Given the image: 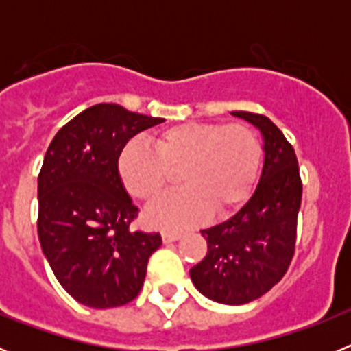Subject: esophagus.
<instances>
[{
  "instance_id": "1",
  "label": "esophagus",
  "mask_w": 351,
  "mask_h": 351,
  "mask_svg": "<svg viewBox=\"0 0 351 351\" xmlns=\"http://www.w3.org/2000/svg\"><path fill=\"white\" fill-rule=\"evenodd\" d=\"M161 239H163V243L165 244L176 243V241L181 239V234H178V232H163V234H161Z\"/></svg>"
}]
</instances>
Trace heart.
<instances>
[{
	"mask_svg": "<svg viewBox=\"0 0 351 351\" xmlns=\"http://www.w3.org/2000/svg\"><path fill=\"white\" fill-rule=\"evenodd\" d=\"M153 151L130 142L119 154L117 172L137 200L149 202L179 172L181 191L165 195L145 210V223L179 232L214 214L232 213L253 191L262 161V144L244 123H182L154 133Z\"/></svg>",
	"mask_w": 351,
	"mask_h": 351,
	"instance_id": "b5f03b06",
	"label": "heart"
}]
</instances>
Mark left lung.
Segmentation results:
<instances>
[{
	"label": "left lung",
	"mask_w": 351,
	"mask_h": 351,
	"mask_svg": "<svg viewBox=\"0 0 351 351\" xmlns=\"http://www.w3.org/2000/svg\"><path fill=\"white\" fill-rule=\"evenodd\" d=\"M232 114L262 133V173L250 200L232 218L202 230L207 253L190 276L207 299L239 306L267 293L288 271L295 251L302 182L295 151L269 117Z\"/></svg>",
	"instance_id": "obj_1"
}]
</instances>
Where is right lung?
<instances>
[{
	"label": "right lung",
	"instance_id": "right-lung-1",
	"mask_svg": "<svg viewBox=\"0 0 351 351\" xmlns=\"http://www.w3.org/2000/svg\"><path fill=\"white\" fill-rule=\"evenodd\" d=\"M165 119L116 104L86 108L56 133L38 173V239L56 280L95 309L138 295L160 234L133 232L138 216L117 172L137 133Z\"/></svg>",
	"mask_w": 351,
	"mask_h": 351
}]
</instances>
